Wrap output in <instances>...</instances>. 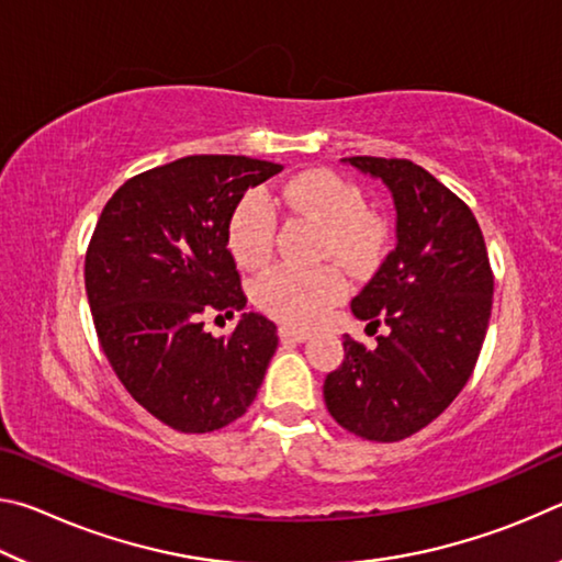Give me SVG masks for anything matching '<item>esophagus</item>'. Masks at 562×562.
I'll return each instance as SVG.
<instances>
[{"label":"esophagus","instance_id":"1","mask_svg":"<svg viewBox=\"0 0 562 562\" xmlns=\"http://www.w3.org/2000/svg\"><path fill=\"white\" fill-rule=\"evenodd\" d=\"M312 335L307 329H297V327H290V325H282L280 327V339L282 341H307Z\"/></svg>","mask_w":562,"mask_h":562}]
</instances>
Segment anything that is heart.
Returning <instances> with one entry per match:
<instances>
[{
    "label": "heart",
    "instance_id": "1",
    "mask_svg": "<svg viewBox=\"0 0 562 562\" xmlns=\"http://www.w3.org/2000/svg\"><path fill=\"white\" fill-rule=\"evenodd\" d=\"M284 203L322 223V252L335 255L351 270H367L384 247V225L367 213L361 188L335 170L315 168L282 186ZM278 207L265 190H250L233 207L227 221V245L247 270H258L272 258L278 240ZM347 294V280L335 265L319 268H278L260 274L252 288L255 304L280 322L310 327Z\"/></svg>",
    "mask_w": 562,
    "mask_h": 562
}]
</instances>
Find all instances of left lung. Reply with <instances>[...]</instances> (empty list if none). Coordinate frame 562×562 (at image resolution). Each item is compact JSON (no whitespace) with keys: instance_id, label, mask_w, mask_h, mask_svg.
Returning a JSON list of instances; mask_svg holds the SVG:
<instances>
[{"instance_id":"obj_1","label":"left lung","mask_w":562,"mask_h":562,"mask_svg":"<svg viewBox=\"0 0 562 562\" xmlns=\"http://www.w3.org/2000/svg\"><path fill=\"white\" fill-rule=\"evenodd\" d=\"M345 164L392 190L396 247L351 312L386 325L376 347L345 335V361L325 379L339 426L367 441H402L449 406L486 339L493 272L471 207L406 158L351 156Z\"/></svg>"}]
</instances>
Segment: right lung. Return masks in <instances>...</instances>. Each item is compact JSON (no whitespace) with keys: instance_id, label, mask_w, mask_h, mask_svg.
Returning a JSON list of instances; mask_svg holds the SVG:
<instances>
[{"instance_id":"1","label":"right lung","mask_w":562,"mask_h":562,"mask_svg":"<svg viewBox=\"0 0 562 562\" xmlns=\"http://www.w3.org/2000/svg\"><path fill=\"white\" fill-rule=\"evenodd\" d=\"M247 156H186L126 180L101 211L83 280L101 349L126 392L183 434H207L255 402L278 349V327L244 312L227 338L207 314L245 307L227 250L233 207L280 173Z\"/></svg>"}]
</instances>
